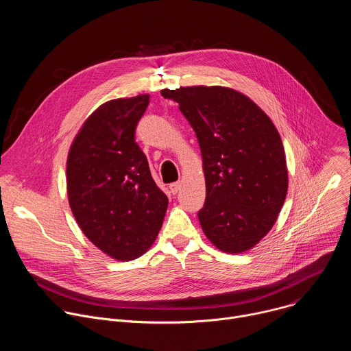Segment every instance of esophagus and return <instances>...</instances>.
I'll use <instances>...</instances> for the list:
<instances>
[{
    "instance_id": "obj_1",
    "label": "esophagus",
    "mask_w": 351,
    "mask_h": 351,
    "mask_svg": "<svg viewBox=\"0 0 351 351\" xmlns=\"http://www.w3.org/2000/svg\"><path fill=\"white\" fill-rule=\"evenodd\" d=\"M180 186H182V183H180V182H175V183H171V184H169V189H171L172 194H176V193H179V190H180Z\"/></svg>"
}]
</instances>
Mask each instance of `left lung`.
<instances>
[{"label": "left lung", "instance_id": "1", "mask_svg": "<svg viewBox=\"0 0 351 351\" xmlns=\"http://www.w3.org/2000/svg\"><path fill=\"white\" fill-rule=\"evenodd\" d=\"M161 94L179 103L202 149L206 203L198 221L204 234L221 252H248L272 229L287 194L279 132L253 99L229 87Z\"/></svg>", "mask_w": 351, "mask_h": 351}]
</instances>
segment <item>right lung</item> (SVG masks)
Here are the masks:
<instances>
[{"mask_svg": "<svg viewBox=\"0 0 351 351\" xmlns=\"http://www.w3.org/2000/svg\"><path fill=\"white\" fill-rule=\"evenodd\" d=\"M148 94L99 106L75 136L66 161L72 214L84 236L119 261L138 258L156 241L168 197L134 141Z\"/></svg>", "mask_w": 351, "mask_h": 351, "instance_id": "1", "label": "right lung"}]
</instances>
